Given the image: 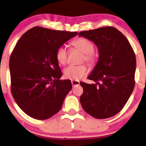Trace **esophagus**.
<instances>
[{
  "label": "esophagus",
  "instance_id": "esophagus-1",
  "mask_svg": "<svg viewBox=\"0 0 146 146\" xmlns=\"http://www.w3.org/2000/svg\"><path fill=\"white\" fill-rule=\"evenodd\" d=\"M71 84L73 86H78V85H80V82L77 81V80H71Z\"/></svg>",
  "mask_w": 146,
  "mask_h": 146
}]
</instances>
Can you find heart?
Masks as SVG:
<instances>
[{
  "label": "heart",
  "instance_id": "obj_1",
  "mask_svg": "<svg viewBox=\"0 0 146 146\" xmlns=\"http://www.w3.org/2000/svg\"><path fill=\"white\" fill-rule=\"evenodd\" d=\"M71 44L75 48L83 53L82 61H86L90 64H93L96 60V55L93 51L94 44L90 40L80 37L73 40ZM56 60L60 65H64L67 62L68 51L64 46H61L57 49ZM88 73V68L84 64L73 66L71 65L64 69V77L71 80H79L85 76Z\"/></svg>",
  "mask_w": 146,
  "mask_h": 146
}]
</instances>
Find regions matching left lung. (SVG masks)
Instances as JSON below:
<instances>
[{
	"label": "left lung",
	"instance_id": "8db88e82",
	"mask_svg": "<svg viewBox=\"0 0 146 146\" xmlns=\"http://www.w3.org/2000/svg\"><path fill=\"white\" fill-rule=\"evenodd\" d=\"M98 46L99 60L87 78L96 84L81 82L83 109L96 119H106L119 113L135 86L136 58L123 33L113 27L79 33ZM101 81L102 84L98 82Z\"/></svg>",
	"mask_w": 146,
	"mask_h": 146
}]
</instances>
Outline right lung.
Returning a JSON list of instances; mask_svg holds the SVG:
<instances>
[{
	"label": "right lung",
	"mask_w": 146,
	"mask_h": 146,
	"mask_svg": "<svg viewBox=\"0 0 146 146\" xmlns=\"http://www.w3.org/2000/svg\"><path fill=\"white\" fill-rule=\"evenodd\" d=\"M77 34L34 27L16 43L9 59L11 94L29 117L46 119L61 109L72 84L60 80L56 51Z\"/></svg>",
	"instance_id": "1"
}]
</instances>
